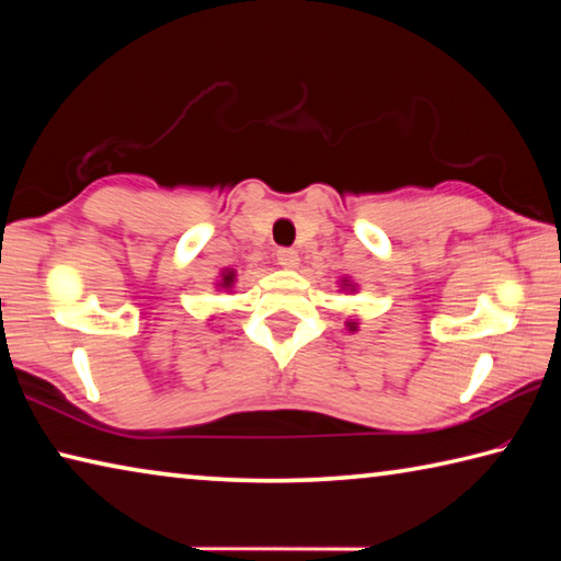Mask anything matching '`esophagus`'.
<instances>
[{"mask_svg": "<svg viewBox=\"0 0 561 561\" xmlns=\"http://www.w3.org/2000/svg\"><path fill=\"white\" fill-rule=\"evenodd\" d=\"M277 262H279V267H284V270H297L299 267V254H297V250H279Z\"/></svg>", "mask_w": 561, "mask_h": 561, "instance_id": "esophagus-1", "label": "esophagus"}]
</instances>
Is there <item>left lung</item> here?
I'll use <instances>...</instances> for the list:
<instances>
[{"label":"left lung","instance_id":"8db88e82","mask_svg":"<svg viewBox=\"0 0 561 561\" xmlns=\"http://www.w3.org/2000/svg\"><path fill=\"white\" fill-rule=\"evenodd\" d=\"M339 287H341V291H351V294L356 291V284L351 282L348 277H341ZM344 327H346L348 334H356V331H358V319H346V324H344Z\"/></svg>","mask_w":561,"mask_h":561}]
</instances>
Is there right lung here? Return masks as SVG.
Segmentation results:
<instances>
[{"mask_svg":"<svg viewBox=\"0 0 561 561\" xmlns=\"http://www.w3.org/2000/svg\"><path fill=\"white\" fill-rule=\"evenodd\" d=\"M234 282H237V272L234 270H222L220 272V279H217L215 287L217 289H225V291H232Z\"/></svg>","mask_w":561,"mask_h":561,"instance_id":"right-lung-1","label":"right lung"}]
</instances>
